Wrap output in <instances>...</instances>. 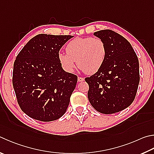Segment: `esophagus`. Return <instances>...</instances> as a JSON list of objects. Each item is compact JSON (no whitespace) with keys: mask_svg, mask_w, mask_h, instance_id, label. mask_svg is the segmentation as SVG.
I'll return each mask as SVG.
<instances>
[{"mask_svg":"<svg viewBox=\"0 0 154 154\" xmlns=\"http://www.w3.org/2000/svg\"><path fill=\"white\" fill-rule=\"evenodd\" d=\"M77 79H78V82H83V81H84V78H83V77H79L77 78Z\"/></svg>","mask_w":154,"mask_h":154,"instance_id":"1","label":"esophagus"}]
</instances>
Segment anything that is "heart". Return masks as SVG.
<instances>
[{
	"label": "heart",
	"mask_w": 154,
	"mask_h": 154,
	"mask_svg": "<svg viewBox=\"0 0 154 154\" xmlns=\"http://www.w3.org/2000/svg\"><path fill=\"white\" fill-rule=\"evenodd\" d=\"M66 53L58 54V60L66 72L74 70L75 63L82 71L92 75L99 71L104 65L107 48L99 38H77L66 46Z\"/></svg>",
	"instance_id": "1"
}]
</instances>
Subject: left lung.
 <instances>
[{
  "instance_id": "left-lung-1",
  "label": "left lung",
  "mask_w": 154,
  "mask_h": 154,
  "mask_svg": "<svg viewBox=\"0 0 154 154\" xmlns=\"http://www.w3.org/2000/svg\"><path fill=\"white\" fill-rule=\"evenodd\" d=\"M95 35L104 42L107 56L99 71L85 79L95 110L109 114L124 110L135 100L140 80L139 60L128 41L110 29Z\"/></svg>"
}]
</instances>
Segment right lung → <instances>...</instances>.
<instances>
[{
	"label": "right lung",
	"mask_w": 154,
	"mask_h": 154,
	"mask_svg": "<svg viewBox=\"0 0 154 154\" xmlns=\"http://www.w3.org/2000/svg\"><path fill=\"white\" fill-rule=\"evenodd\" d=\"M72 37L38 34L17 56L13 65V88L19 107L31 118L49 122L65 113L77 76L64 71L58 53Z\"/></svg>",
	"instance_id": "add662e5"
}]
</instances>
